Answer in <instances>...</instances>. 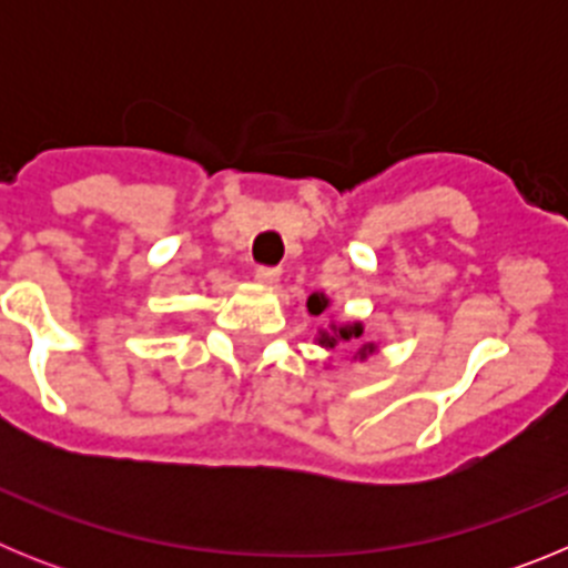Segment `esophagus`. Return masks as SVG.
<instances>
[{"label":"esophagus","mask_w":568,"mask_h":568,"mask_svg":"<svg viewBox=\"0 0 568 568\" xmlns=\"http://www.w3.org/2000/svg\"><path fill=\"white\" fill-rule=\"evenodd\" d=\"M255 278L261 284H275L281 278V267H255Z\"/></svg>","instance_id":"obj_1"}]
</instances>
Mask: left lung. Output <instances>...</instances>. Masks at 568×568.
Listing matches in <instances>:
<instances>
[{
  "instance_id": "1",
  "label": "left lung",
  "mask_w": 568,
  "mask_h": 568,
  "mask_svg": "<svg viewBox=\"0 0 568 568\" xmlns=\"http://www.w3.org/2000/svg\"><path fill=\"white\" fill-rule=\"evenodd\" d=\"M307 307H310V313L313 315H321L324 313V310H327V298H324V295H310V301H307ZM361 335V327L358 324H355V327H344V329H338V338H358ZM321 344H327V346H333L335 344V338H329V335H324V338H321Z\"/></svg>"
}]
</instances>
